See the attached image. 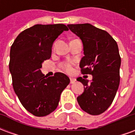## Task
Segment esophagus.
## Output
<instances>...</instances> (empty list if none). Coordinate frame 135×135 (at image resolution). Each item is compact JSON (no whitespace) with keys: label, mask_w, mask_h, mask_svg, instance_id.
<instances>
[{"label":"esophagus","mask_w":135,"mask_h":135,"mask_svg":"<svg viewBox=\"0 0 135 135\" xmlns=\"http://www.w3.org/2000/svg\"><path fill=\"white\" fill-rule=\"evenodd\" d=\"M76 82V79H74V78H70V83L71 84H74Z\"/></svg>","instance_id":"esophagus-1"}]
</instances>
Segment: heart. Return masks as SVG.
<instances>
[{
    "label": "heart",
    "instance_id": "heart-1",
    "mask_svg": "<svg viewBox=\"0 0 135 135\" xmlns=\"http://www.w3.org/2000/svg\"><path fill=\"white\" fill-rule=\"evenodd\" d=\"M62 68L64 69L65 71H66L67 72H70L72 71V67H71V64L69 63H65L62 64Z\"/></svg>",
    "mask_w": 135,
    "mask_h": 135
}]
</instances>
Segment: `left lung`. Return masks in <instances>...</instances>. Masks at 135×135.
<instances>
[{
	"label": "left lung",
	"mask_w": 135,
	"mask_h": 135,
	"mask_svg": "<svg viewBox=\"0 0 135 135\" xmlns=\"http://www.w3.org/2000/svg\"><path fill=\"white\" fill-rule=\"evenodd\" d=\"M67 26L82 42L85 56L79 63L82 73L93 75L91 82L76 79L84 85V92L76 100L84 111L99 115L111 105L119 88L121 58L118 45L106 31L90 24Z\"/></svg>",
	"instance_id": "1"
}]
</instances>
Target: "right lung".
I'll list each match as a JSON object with an SVG mask.
<instances>
[{
    "label": "right lung",
    "mask_w": 135,
    "mask_h": 135,
    "mask_svg": "<svg viewBox=\"0 0 135 135\" xmlns=\"http://www.w3.org/2000/svg\"><path fill=\"white\" fill-rule=\"evenodd\" d=\"M68 30L62 24L34 25L19 34L11 47L9 70L13 90L34 116H47L56 110L61 94L70 82L64 73L47 77L40 69L51 56L54 41Z\"/></svg>",
    "instance_id": "obj_1"
}]
</instances>
